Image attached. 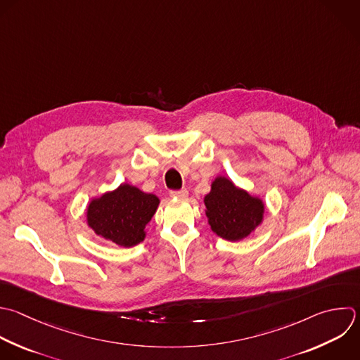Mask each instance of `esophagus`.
I'll use <instances>...</instances> for the list:
<instances>
[{"label":"esophagus","mask_w":360,"mask_h":360,"mask_svg":"<svg viewBox=\"0 0 360 360\" xmlns=\"http://www.w3.org/2000/svg\"><path fill=\"white\" fill-rule=\"evenodd\" d=\"M170 195H172L173 198H186V197L188 195V191H187V188H181V190L172 191Z\"/></svg>","instance_id":"obj_1"}]
</instances>
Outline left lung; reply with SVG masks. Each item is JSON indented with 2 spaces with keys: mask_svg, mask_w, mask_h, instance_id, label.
Returning <instances> with one entry per match:
<instances>
[{
  "mask_svg": "<svg viewBox=\"0 0 360 360\" xmlns=\"http://www.w3.org/2000/svg\"><path fill=\"white\" fill-rule=\"evenodd\" d=\"M204 204L211 229L226 240L235 242L249 236L263 221V201L224 176L212 181Z\"/></svg>",
  "mask_w": 360,
  "mask_h": 360,
  "instance_id": "obj_1",
  "label": "left lung"
}]
</instances>
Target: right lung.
<instances>
[{
	"instance_id": "obj_1",
	"label": "right lung",
	"mask_w": 360,
	"mask_h": 360,
	"mask_svg": "<svg viewBox=\"0 0 360 360\" xmlns=\"http://www.w3.org/2000/svg\"><path fill=\"white\" fill-rule=\"evenodd\" d=\"M159 202L155 194L124 183L114 191L90 201L87 224L98 236L118 246L131 248L145 239V226L155 215Z\"/></svg>"
}]
</instances>
